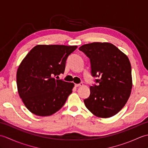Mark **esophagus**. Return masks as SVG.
I'll use <instances>...</instances> for the list:
<instances>
[{"mask_svg":"<svg viewBox=\"0 0 148 148\" xmlns=\"http://www.w3.org/2000/svg\"><path fill=\"white\" fill-rule=\"evenodd\" d=\"M83 85V83H79V84H75V86H76V87H79V86H82Z\"/></svg>","mask_w":148,"mask_h":148,"instance_id":"obj_1","label":"esophagus"}]
</instances>
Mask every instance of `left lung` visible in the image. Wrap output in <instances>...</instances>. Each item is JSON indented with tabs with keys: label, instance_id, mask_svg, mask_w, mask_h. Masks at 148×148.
Returning <instances> with one entry per match:
<instances>
[{
	"label": "left lung",
	"instance_id": "1",
	"mask_svg": "<svg viewBox=\"0 0 148 148\" xmlns=\"http://www.w3.org/2000/svg\"><path fill=\"white\" fill-rule=\"evenodd\" d=\"M90 58L91 74L95 83L84 100L86 108L98 117L110 118L121 111L132 87L129 59L117 47L108 42H93L79 48Z\"/></svg>",
	"mask_w": 148,
	"mask_h": 148
}]
</instances>
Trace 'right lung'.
I'll list each match as a JSON object with an SVG mask.
<instances>
[{"mask_svg": "<svg viewBox=\"0 0 148 148\" xmlns=\"http://www.w3.org/2000/svg\"><path fill=\"white\" fill-rule=\"evenodd\" d=\"M76 46L37 45L30 50L18 69L19 95L33 114L47 116L65 104L74 83L55 76L64 74L68 56Z\"/></svg>", "mask_w": 148, "mask_h": 148, "instance_id": "right-lung-1", "label": "right lung"}]
</instances>
